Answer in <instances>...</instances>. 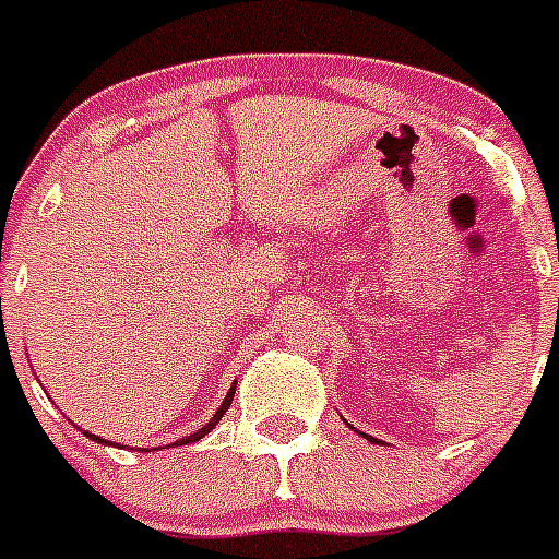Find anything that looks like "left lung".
Here are the masks:
<instances>
[{
  "label": "left lung",
  "mask_w": 559,
  "mask_h": 559,
  "mask_svg": "<svg viewBox=\"0 0 559 559\" xmlns=\"http://www.w3.org/2000/svg\"><path fill=\"white\" fill-rule=\"evenodd\" d=\"M366 438H368V440H377V438H371V435H366Z\"/></svg>",
  "instance_id": "left-lung-1"
}]
</instances>
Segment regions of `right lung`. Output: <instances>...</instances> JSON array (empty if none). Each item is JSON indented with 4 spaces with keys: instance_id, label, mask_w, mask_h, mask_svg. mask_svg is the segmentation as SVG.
<instances>
[{
    "instance_id": "obj_1",
    "label": "right lung",
    "mask_w": 559,
    "mask_h": 559,
    "mask_svg": "<svg viewBox=\"0 0 559 559\" xmlns=\"http://www.w3.org/2000/svg\"><path fill=\"white\" fill-rule=\"evenodd\" d=\"M233 396H235V385H233V388H229L227 399H224V404H222V407H218V409H216V416L210 418V421H207V424H204V427H202V429H199V432L188 435V438H179V440H177V443H171V447H182V443H193V440L204 438V435H207V432H210V429H213V427H216V424H218V421H222V416H224V413H227V409H229V404H233ZM82 435H88V438H91V440H96V443H107V440L96 438V435H91V432H82Z\"/></svg>"
}]
</instances>
